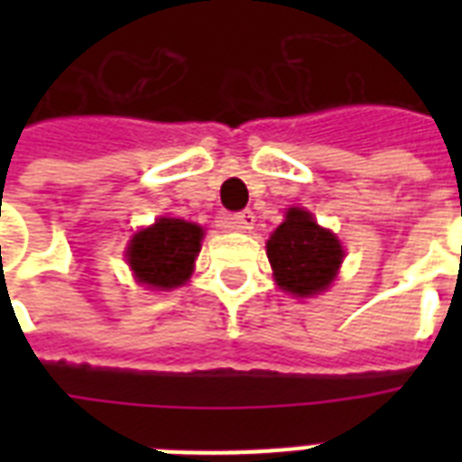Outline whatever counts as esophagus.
Masks as SVG:
<instances>
[{
	"label": "esophagus",
	"mask_w": 462,
	"mask_h": 462,
	"mask_svg": "<svg viewBox=\"0 0 462 462\" xmlns=\"http://www.w3.org/2000/svg\"><path fill=\"white\" fill-rule=\"evenodd\" d=\"M254 223H256V217H254L252 210H242V213H235V216L227 217V225L237 232L254 230Z\"/></svg>",
	"instance_id": "obj_1"
}]
</instances>
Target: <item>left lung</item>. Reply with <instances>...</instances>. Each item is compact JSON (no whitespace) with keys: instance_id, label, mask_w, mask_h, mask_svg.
<instances>
[{"instance_id":"1","label":"left lung","mask_w":462,"mask_h":462,"mask_svg":"<svg viewBox=\"0 0 462 462\" xmlns=\"http://www.w3.org/2000/svg\"><path fill=\"white\" fill-rule=\"evenodd\" d=\"M278 288L297 297L319 295L336 281L343 263L340 239L304 208H288L285 220L266 242Z\"/></svg>"}]
</instances>
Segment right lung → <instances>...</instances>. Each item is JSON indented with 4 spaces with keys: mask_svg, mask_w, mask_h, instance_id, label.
Listing matches in <instances>:
<instances>
[{
    "mask_svg": "<svg viewBox=\"0 0 462 462\" xmlns=\"http://www.w3.org/2000/svg\"><path fill=\"white\" fill-rule=\"evenodd\" d=\"M203 230L180 217H158L151 227L136 232L126 246V263L141 285L158 290L180 288L194 273L201 252Z\"/></svg>",
    "mask_w": 462,
    "mask_h": 462,
    "instance_id": "right-lung-1",
    "label": "right lung"
}]
</instances>
